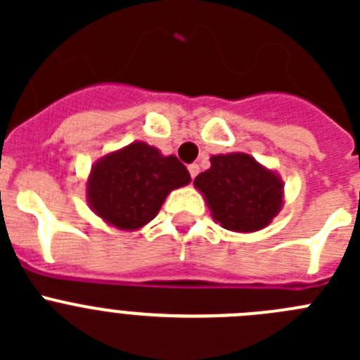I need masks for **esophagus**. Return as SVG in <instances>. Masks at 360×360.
<instances>
[{
    "label": "esophagus",
    "instance_id": "1",
    "mask_svg": "<svg viewBox=\"0 0 360 360\" xmlns=\"http://www.w3.org/2000/svg\"><path fill=\"white\" fill-rule=\"evenodd\" d=\"M189 173H191V178H196L200 173V165L198 164H191L189 165Z\"/></svg>",
    "mask_w": 360,
    "mask_h": 360
}]
</instances>
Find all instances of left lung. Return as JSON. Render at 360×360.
I'll return each mask as SVG.
<instances>
[{
  "mask_svg": "<svg viewBox=\"0 0 360 360\" xmlns=\"http://www.w3.org/2000/svg\"><path fill=\"white\" fill-rule=\"evenodd\" d=\"M216 224L232 232H256L272 224L285 198L276 171L247 153L212 155L211 167L195 178Z\"/></svg>",
  "mask_w": 360,
  "mask_h": 360,
  "instance_id": "8db88e82",
  "label": "left lung"
}]
</instances>
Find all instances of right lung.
<instances>
[{"label":"right lung","instance_id":"obj_1","mask_svg":"<svg viewBox=\"0 0 360 360\" xmlns=\"http://www.w3.org/2000/svg\"><path fill=\"white\" fill-rule=\"evenodd\" d=\"M191 182L186 165L155 146L131 142L91 165L86 200L91 211L120 231H139L160 211L173 189Z\"/></svg>","mask_w":360,"mask_h":360}]
</instances>
